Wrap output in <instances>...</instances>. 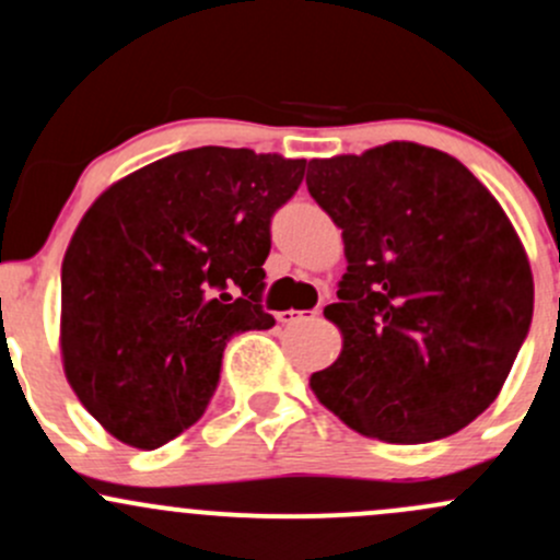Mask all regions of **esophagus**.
<instances>
[{
    "label": "esophagus",
    "instance_id": "obj_1",
    "mask_svg": "<svg viewBox=\"0 0 560 560\" xmlns=\"http://www.w3.org/2000/svg\"><path fill=\"white\" fill-rule=\"evenodd\" d=\"M278 320L282 323V326H293V323H302V320H306V312H299V310H285V312H280Z\"/></svg>",
    "mask_w": 560,
    "mask_h": 560
}]
</instances>
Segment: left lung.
Segmentation results:
<instances>
[{"label":"left lung","instance_id":"left-lung-1","mask_svg":"<svg viewBox=\"0 0 560 560\" xmlns=\"http://www.w3.org/2000/svg\"><path fill=\"white\" fill-rule=\"evenodd\" d=\"M306 189L347 254L326 306L345 347L312 393L384 443L459 432L494 402L532 326V267L504 210L459 160L408 141L312 160Z\"/></svg>","mask_w":560,"mask_h":560}]
</instances>
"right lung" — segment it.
<instances>
[{"label": "right lung", "mask_w": 560, "mask_h": 560, "mask_svg": "<svg viewBox=\"0 0 560 560\" xmlns=\"http://www.w3.org/2000/svg\"><path fill=\"white\" fill-rule=\"evenodd\" d=\"M304 160L200 147L117 182L88 210L61 269L71 389L117 441L160 448L206 413L232 336L267 330L272 215Z\"/></svg>", "instance_id": "obj_1"}]
</instances>
